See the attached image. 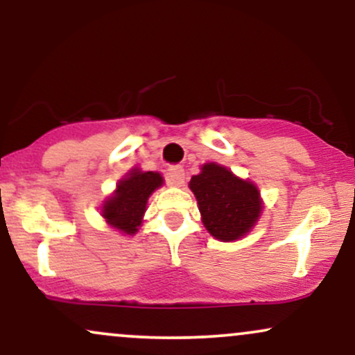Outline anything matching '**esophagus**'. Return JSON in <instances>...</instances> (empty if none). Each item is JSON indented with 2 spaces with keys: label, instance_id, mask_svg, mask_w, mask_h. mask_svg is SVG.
Wrapping results in <instances>:
<instances>
[{
  "label": "esophagus",
  "instance_id": "34e87169",
  "mask_svg": "<svg viewBox=\"0 0 355 355\" xmlns=\"http://www.w3.org/2000/svg\"><path fill=\"white\" fill-rule=\"evenodd\" d=\"M166 182L168 185L180 187L185 182V170L182 166H172V168L166 170Z\"/></svg>",
  "mask_w": 355,
  "mask_h": 355
}]
</instances>
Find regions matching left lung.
<instances>
[{"label": "left lung", "instance_id": "left-lung-1", "mask_svg": "<svg viewBox=\"0 0 355 355\" xmlns=\"http://www.w3.org/2000/svg\"><path fill=\"white\" fill-rule=\"evenodd\" d=\"M190 189L197 197L203 225L222 242L243 237L262 211L254 183L240 180L222 165H203L202 173L191 177Z\"/></svg>", "mask_w": 355, "mask_h": 355}]
</instances>
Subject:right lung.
<instances>
[{
	"label": "right lung",
	"instance_id": "right-lung-1",
	"mask_svg": "<svg viewBox=\"0 0 355 355\" xmlns=\"http://www.w3.org/2000/svg\"><path fill=\"white\" fill-rule=\"evenodd\" d=\"M164 183L160 173L133 170L118 183L115 195L103 205V217L112 227L133 235L141 223L146 200Z\"/></svg>",
	"mask_w": 355,
	"mask_h": 355
}]
</instances>
